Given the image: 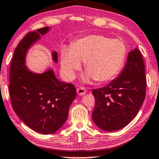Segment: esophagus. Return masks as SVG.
<instances>
[{
  "mask_svg": "<svg viewBox=\"0 0 159 159\" xmlns=\"http://www.w3.org/2000/svg\"><path fill=\"white\" fill-rule=\"evenodd\" d=\"M77 94L80 95V96H83V95L86 94V89L84 87H82V86L78 87L77 89Z\"/></svg>",
  "mask_w": 159,
  "mask_h": 159,
  "instance_id": "34e87169",
  "label": "esophagus"
}]
</instances>
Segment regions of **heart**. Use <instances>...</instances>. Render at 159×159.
<instances>
[{
    "label": "heart",
    "instance_id": "b5f03b06",
    "mask_svg": "<svg viewBox=\"0 0 159 159\" xmlns=\"http://www.w3.org/2000/svg\"><path fill=\"white\" fill-rule=\"evenodd\" d=\"M126 54L125 44L119 39L95 34L86 35L62 50V74L67 80H73L81 69V62H84L86 81L94 78L102 83L108 81L119 73Z\"/></svg>",
    "mask_w": 159,
    "mask_h": 159
}]
</instances>
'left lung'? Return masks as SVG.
Returning a JSON list of instances; mask_svg holds the SVG:
<instances>
[{
	"instance_id": "left-lung-1",
	"label": "left lung",
	"mask_w": 159,
	"mask_h": 159,
	"mask_svg": "<svg viewBox=\"0 0 159 159\" xmlns=\"http://www.w3.org/2000/svg\"><path fill=\"white\" fill-rule=\"evenodd\" d=\"M145 65L141 53H129L125 67L117 78L102 88L92 91L94 124L101 129L114 132L124 128L138 113L145 98Z\"/></svg>"
}]
</instances>
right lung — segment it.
<instances>
[{
  "label": "right lung",
  "mask_w": 159,
  "mask_h": 159,
  "mask_svg": "<svg viewBox=\"0 0 159 159\" xmlns=\"http://www.w3.org/2000/svg\"><path fill=\"white\" fill-rule=\"evenodd\" d=\"M46 27L30 32L14 50L10 67L9 94L12 107L27 126L41 134H52L66 121L69 107L76 97L75 86L60 81L52 69L33 73L25 65L29 48L49 31ZM57 63V52H52Z\"/></svg>",
  "instance_id": "right-lung-1"
}]
</instances>
